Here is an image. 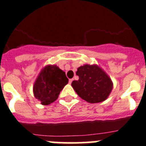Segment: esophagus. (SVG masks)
Returning a JSON list of instances; mask_svg holds the SVG:
<instances>
[{"label": "esophagus", "instance_id": "obj_1", "mask_svg": "<svg viewBox=\"0 0 146 146\" xmlns=\"http://www.w3.org/2000/svg\"><path fill=\"white\" fill-rule=\"evenodd\" d=\"M73 79H70V80H69V83H70V84H71V83H72V82H73Z\"/></svg>", "mask_w": 146, "mask_h": 146}]
</instances>
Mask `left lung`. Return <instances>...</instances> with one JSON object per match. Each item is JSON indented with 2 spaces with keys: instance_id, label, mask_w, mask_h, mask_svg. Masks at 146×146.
<instances>
[{
  "instance_id": "obj_1",
  "label": "left lung",
  "mask_w": 146,
  "mask_h": 146,
  "mask_svg": "<svg viewBox=\"0 0 146 146\" xmlns=\"http://www.w3.org/2000/svg\"><path fill=\"white\" fill-rule=\"evenodd\" d=\"M79 80L71 84L76 94L89 103H99L108 98L113 82L106 72L97 64H85L77 69Z\"/></svg>"
}]
</instances>
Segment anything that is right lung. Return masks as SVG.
Returning <instances> with one entry per match:
<instances>
[{
  "mask_svg": "<svg viewBox=\"0 0 146 146\" xmlns=\"http://www.w3.org/2000/svg\"><path fill=\"white\" fill-rule=\"evenodd\" d=\"M68 83L65 73L56 64L44 67L38 73L33 84V94L43 105L56 101L60 92Z\"/></svg>",
  "mask_w": 146,
  "mask_h": 146,
  "instance_id": "add662e5",
  "label": "right lung"
}]
</instances>
